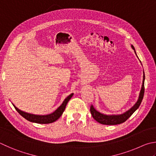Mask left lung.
I'll list each match as a JSON object with an SVG mask.
<instances>
[{
  "mask_svg": "<svg viewBox=\"0 0 156 156\" xmlns=\"http://www.w3.org/2000/svg\"><path fill=\"white\" fill-rule=\"evenodd\" d=\"M132 48L134 50V46H132ZM144 92H145V73H144V75H143V84H142V88H141V90L140 92L139 98H138L137 102L135 104V105L133 106L131 109H129L128 111L123 113L122 115L108 116V115L101 114L100 112L97 111V110H96L91 105L90 107V111L92 115V117L95 120L97 121L98 122H99L101 124H104V125H117V124H120L125 122L127 119L131 117V115L138 108V107L140 106L141 101H142L143 99Z\"/></svg>",
  "mask_w": 156,
  "mask_h": 156,
  "instance_id": "8db88e82",
  "label": "left lung"
}]
</instances>
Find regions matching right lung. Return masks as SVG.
Returning a JSON list of instances; mask_svg holds the SVG:
<instances>
[{
	"mask_svg": "<svg viewBox=\"0 0 156 156\" xmlns=\"http://www.w3.org/2000/svg\"><path fill=\"white\" fill-rule=\"evenodd\" d=\"M73 95V93L70 94L68 97L66 98V100L63 101V104H62L55 112L48 115H35L29 114V113H27L23 111H21L20 110L17 108L14 105L13 106L20 115L22 116L24 119H26L27 120L30 121V122H34L37 123H44V124L50 123L55 122V121L57 120L62 115L63 112H64L65 108H66L67 104L68 103L69 100L72 98Z\"/></svg>",
	"mask_w": 156,
	"mask_h": 156,
	"instance_id": "add662e5",
	"label": "right lung"
}]
</instances>
